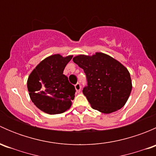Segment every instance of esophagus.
<instances>
[{
  "label": "esophagus",
  "instance_id": "obj_1",
  "mask_svg": "<svg viewBox=\"0 0 156 156\" xmlns=\"http://www.w3.org/2000/svg\"><path fill=\"white\" fill-rule=\"evenodd\" d=\"M75 89H76L77 92L78 93L81 92V84H80V83H77V84L75 85Z\"/></svg>",
  "mask_w": 156,
  "mask_h": 156
}]
</instances>
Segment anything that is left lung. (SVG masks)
Here are the masks:
<instances>
[{"label":"left lung","instance_id":"obj_1","mask_svg":"<svg viewBox=\"0 0 156 156\" xmlns=\"http://www.w3.org/2000/svg\"><path fill=\"white\" fill-rule=\"evenodd\" d=\"M73 62L84 69L87 85L82 91L94 109L108 114L125 106L132 83L128 70L122 63L103 53L79 55Z\"/></svg>","mask_w":156,"mask_h":156}]
</instances>
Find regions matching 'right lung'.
<instances>
[{
  "mask_svg": "<svg viewBox=\"0 0 156 156\" xmlns=\"http://www.w3.org/2000/svg\"><path fill=\"white\" fill-rule=\"evenodd\" d=\"M72 56L52 55L42 60L31 72L27 87L30 98L39 109L50 115L66 111L75 98V86L63 75Z\"/></svg>",
  "mask_w": 156,
  "mask_h": 156,
  "instance_id": "add662e5",
  "label": "right lung"
}]
</instances>
